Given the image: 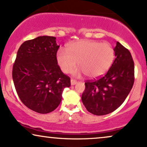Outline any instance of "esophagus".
<instances>
[{
	"label": "esophagus",
	"instance_id": "34e87169",
	"mask_svg": "<svg viewBox=\"0 0 147 147\" xmlns=\"http://www.w3.org/2000/svg\"><path fill=\"white\" fill-rule=\"evenodd\" d=\"M70 83H71L72 85H75V84H77V81L75 79H71V80H70Z\"/></svg>",
	"mask_w": 147,
	"mask_h": 147
}]
</instances>
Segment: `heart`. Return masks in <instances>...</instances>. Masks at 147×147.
<instances>
[{"label":"heart","instance_id":"1","mask_svg":"<svg viewBox=\"0 0 147 147\" xmlns=\"http://www.w3.org/2000/svg\"><path fill=\"white\" fill-rule=\"evenodd\" d=\"M67 50L60 49L57 61L65 73H70L79 62L81 70L77 72L85 74L90 79L103 76L111 67L115 60V50L109 43L94 40H81L70 43Z\"/></svg>","mask_w":147,"mask_h":147}]
</instances>
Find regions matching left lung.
<instances>
[{
  "instance_id": "obj_1",
  "label": "left lung",
  "mask_w": 147,
  "mask_h": 147,
  "mask_svg": "<svg viewBox=\"0 0 147 147\" xmlns=\"http://www.w3.org/2000/svg\"><path fill=\"white\" fill-rule=\"evenodd\" d=\"M115 59L102 77L85 83L81 100L89 112L105 115L116 110L125 101L134 82V64L129 50L117 42Z\"/></svg>"
}]
</instances>
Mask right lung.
Segmentation results:
<instances>
[{
  "instance_id": "right-lung-1",
  "label": "right lung",
  "mask_w": 147,
  "mask_h": 147,
  "mask_svg": "<svg viewBox=\"0 0 147 147\" xmlns=\"http://www.w3.org/2000/svg\"><path fill=\"white\" fill-rule=\"evenodd\" d=\"M54 36H42L21 45L13 66L12 77L20 99L35 112L47 114L62 100L70 77L57 65V45Z\"/></svg>"
}]
</instances>
